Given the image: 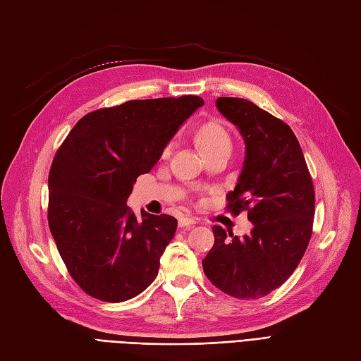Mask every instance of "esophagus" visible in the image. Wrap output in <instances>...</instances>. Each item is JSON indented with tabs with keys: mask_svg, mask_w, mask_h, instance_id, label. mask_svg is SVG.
<instances>
[{
	"mask_svg": "<svg viewBox=\"0 0 361 361\" xmlns=\"http://www.w3.org/2000/svg\"><path fill=\"white\" fill-rule=\"evenodd\" d=\"M195 223H197V220H195L194 216H180L179 218V227H188Z\"/></svg>",
	"mask_w": 361,
	"mask_h": 361,
	"instance_id": "esophagus-1",
	"label": "esophagus"
}]
</instances>
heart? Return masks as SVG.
Returning a JSON list of instances; mask_svg holds the SVG:
<instances>
[{
  "mask_svg": "<svg viewBox=\"0 0 361 361\" xmlns=\"http://www.w3.org/2000/svg\"><path fill=\"white\" fill-rule=\"evenodd\" d=\"M197 140L206 154L215 149L232 146V140L228 137L227 130L220 123H215V122L202 125L200 129L197 130ZM169 154H170V146L164 150V157H167Z\"/></svg>",
  "mask_w": 361,
  "mask_h": 361,
  "instance_id": "1",
  "label": "heart"
}]
</instances>
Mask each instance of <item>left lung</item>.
I'll return each instance as SVG.
<instances>
[{
	"label": "left lung",
	"mask_w": 361,
	"mask_h": 361,
	"mask_svg": "<svg viewBox=\"0 0 361 361\" xmlns=\"http://www.w3.org/2000/svg\"><path fill=\"white\" fill-rule=\"evenodd\" d=\"M241 133L245 159L227 209H245L253 223L243 238L214 226L215 243L202 260L206 277L239 300H257L281 286L309 245L314 191L301 146L292 129L241 97L215 102Z\"/></svg>",
	"instance_id": "left-lung-1"
}]
</instances>
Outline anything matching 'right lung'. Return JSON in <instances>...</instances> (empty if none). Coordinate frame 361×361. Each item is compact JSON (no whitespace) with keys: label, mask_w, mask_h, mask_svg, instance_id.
Returning <instances> with one entry per match:
<instances>
[{"label":"right lung","mask_w":361,"mask_h":361,"mask_svg":"<svg viewBox=\"0 0 361 361\" xmlns=\"http://www.w3.org/2000/svg\"><path fill=\"white\" fill-rule=\"evenodd\" d=\"M200 96L128 101L84 116L54 157L48 223L72 279L90 297L120 302L158 276L159 259L176 232L171 215L126 200L197 108Z\"/></svg>","instance_id":"add662e5"}]
</instances>
